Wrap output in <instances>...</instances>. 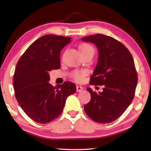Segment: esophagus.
<instances>
[{"label": "esophagus", "mask_w": 151, "mask_h": 151, "mask_svg": "<svg viewBox=\"0 0 151 151\" xmlns=\"http://www.w3.org/2000/svg\"><path fill=\"white\" fill-rule=\"evenodd\" d=\"M83 90V86H76V92H81Z\"/></svg>", "instance_id": "obj_1"}]
</instances>
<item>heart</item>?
Returning <instances> with one entry per match:
<instances>
[{"mask_svg": "<svg viewBox=\"0 0 151 151\" xmlns=\"http://www.w3.org/2000/svg\"><path fill=\"white\" fill-rule=\"evenodd\" d=\"M79 48H80V50L81 51L83 55L88 52V51H94V48L93 47L90 45L86 44V43H83V44L81 45ZM86 74H87V72L86 70H75L71 74V77L76 81L81 82L83 81L84 77H85Z\"/></svg>", "mask_w": 151, "mask_h": 151, "instance_id": "b5f03b06", "label": "heart"}]
</instances>
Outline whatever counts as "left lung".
Instances as JSON below:
<instances>
[{"mask_svg":"<svg viewBox=\"0 0 151 151\" xmlns=\"http://www.w3.org/2000/svg\"><path fill=\"white\" fill-rule=\"evenodd\" d=\"M82 40L94 43L99 52L89 84L103 86L99 93L87 88L91 99L84 109L94 121L110 123L122 115L134 99L138 76L133 58L122 43L109 36L97 34Z\"/></svg>","mask_w":151,"mask_h":151,"instance_id":"8db88e82","label":"left lung"}]
</instances>
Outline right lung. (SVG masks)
I'll list each match as a JSON object with an SVG mask.
<instances>
[{
    "label": "right lung",
    "instance_id": "1",
    "mask_svg": "<svg viewBox=\"0 0 151 151\" xmlns=\"http://www.w3.org/2000/svg\"><path fill=\"white\" fill-rule=\"evenodd\" d=\"M71 38L47 35L29 46L19 58L14 70L13 86L20 106L38 123H48L58 118L66 99L76 92L69 81L54 87L48 83L49 72L60 67V51Z\"/></svg>",
    "mask_w": 151,
    "mask_h": 151
}]
</instances>
